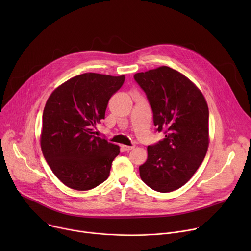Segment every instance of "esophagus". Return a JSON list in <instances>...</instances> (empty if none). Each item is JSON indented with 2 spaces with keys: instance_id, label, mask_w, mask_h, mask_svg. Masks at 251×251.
Returning <instances> with one entry per match:
<instances>
[{
  "instance_id": "1",
  "label": "esophagus",
  "mask_w": 251,
  "mask_h": 251,
  "mask_svg": "<svg viewBox=\"0 0 251 251\" xmlns=\"http://www.w3.org/2000/svg\"><path fill=\"white\" fill-rule=\"evenodd\" d=\"M121 147H122V149H123L124 151H126V152H129V151H131L132 149H134V146H127V145H122Z\"/></svg>"
}]
</instances>
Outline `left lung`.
I'll return each instance as SVG.
<instances>
[{
  "mask_svg": "<svg viewBox=\"0 0 251 251\" xmlns=\"http://www.w3.org/2000/svg\"><path fill=\"white\" fill-rule=\"evenodd\" d=\"M145 92L157 132L165 138L148 146L139 167L142 181L169 193L184 186L202 163L208 147V108L198 87L178 71L161 66L134 75Z\"/></svg>",
  "mask_w": 251,
  "mask_h": 251,
  "instance_id": "1",
  "label": "left lung"
}]
</instances>
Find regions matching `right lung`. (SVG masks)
Masks as SVG:
<instances>
[{
    "mask_svg": "<svg viewBox=\"0 0 251 251\" xmlns=\"http://www.w3.org/2000/svg\"><path fill=\"white\" fill-rule=\"evenodd\" d=\"M125 76L83 74L57 87L43 114L41 146L57 178L68 188L91 190L109 176L119 147L92 131Z\"/></svg>",
    "mask_w": 251,
    "mask_h": 251,
    "instance_id": "1",
    "label": "right lung"
}]
</instances>
